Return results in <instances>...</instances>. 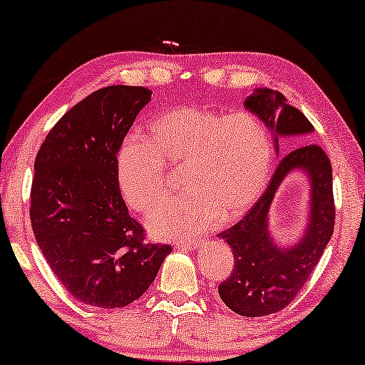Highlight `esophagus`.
I'll list each match as a JSON object with an SVG mask.
<instances>
[{
  "mask_svg": "<svg viewBox=\"0 0 365 365\" xmlns=\"http://www.w3.org/2000/svg\"><path fill=\"white\" fill-rule=\"evenodd\" d=\"M202 246V241H189V242H178L176 247L184 249V251H196L197 247Z\"/></svg>",
  "mask_w": 365,
  "mask_h": 365,
  "instance_id": "esophagus-1",
  "label": "esophagus"
}]
</instances>
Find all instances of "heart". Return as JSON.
<instances>
[{"label":"heart","mask_w":365,"mask_h":365,"mask_svg":"<svg viewBox=\"0 0 365 365\" xmlns=\"http://www.w3.org/2000/svg\"><path fill=\"white\" fill-rule=\"evenodd\" d=\"M148 131V141L128 139L118 151L116 182L124 202L148 212L163 201L164 166L182 168L186 189L151 212L154 236L196 237L219 219L242 217L267 186L274 149L257 114L178 106L153 119Z\"/></svg>","instance_id":"b5f03b06"}]
</instances>
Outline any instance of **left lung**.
Listing matches in <instances>:
<instances>
[{
    "label": "left lung",
    "instance_id": "8db88e82",
    "mask_svg": "<svg viewBox=\"0 0 365 365\" xmlns=\"http://www.w3.org/2000/svg\"><path fill=\"white\" fill-rule=\"evenodd\" d=\"M244 104L266 123L276 141L279 136L314 131L311 121L276 89H256ZM294 168H301L312 179V221L301 243L279 248L270 239L267 214L277 187ZM334 221L331 161L316 143L297 146L281 159L266 192L246 216L219 234L234 256L231 276L219 284L222 302L244 317L269 316L287 307L322 257L334 232Z\"/></svg>",
    "mask_w": 365,
    "mask_h": 365
}]
</instances>
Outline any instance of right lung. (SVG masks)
<instances>
[{"mask_svg":"<svg viewBox=\"0 0 365 365\" xmlns=\"http://www.w3.org/2000/svg\"><path fill=\"white\" fill-rule=\"evenodd\" d=\"M151 94L121 84L98 89L54 124L34 159V237L64 289L89 306L136 301L171 252L146 241L116 182L118 151Z\"/></svg>","mask_w":365,"mask_h":365,"instance_id":"add662e5","label":"right lung"}]
</instances>
